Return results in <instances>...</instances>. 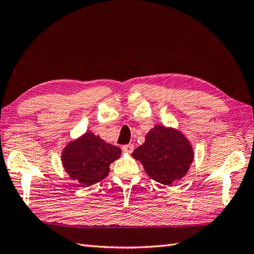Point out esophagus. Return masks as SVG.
<instances>
[{"mask_svg": "<svg viewBox=\"0 0 254 254\" xmlns=\"http://www.w3.org/2000/svg\"><path fill=\"white\" fill-rule=\"evenodd\" d=\"M122 150H123V152H126L127 154H131L134 150V145H133V144H127V145L122 146Z\"/></svg>", "mask_w": 254, "mask_h": 254, "instance_id": "esophagus-1", "label": "esophagus"}]
</instances>
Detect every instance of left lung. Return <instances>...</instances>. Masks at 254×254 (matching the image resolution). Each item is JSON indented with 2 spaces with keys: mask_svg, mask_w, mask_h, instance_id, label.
Listing matches in <instances>:
<instances>
[{
  "mask_svg": "<svg viewBox=\"0 0 254 254\" xmlns=\"http://www.w3.org/2000/svg\"><path fill=\"white\" fill-rule=\"evenodd\" d=\"M152 180L172 185L186 176L195 153L190 140L178 128L156 124L145 135V142L132 153Z\"/></svg>",
  "mask_w": 254,
  "mask_h": 254,
  "instance_id": "8db88e82",
  "label": "left lung"
}]
</instances>
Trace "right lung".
<instances>
[{
  "label": "right lung",
  "instance_id": "add662e5",
  "mask_svg": "<svg viewBox=\"0 0 254 254\" xmlns=\"http://www.w3.org/2000/svg\"><path fill=\"white\" fill-rule=\"evenodd\" d=\"M121 156V148L86 132L69 142L62 152V163L69 177L80 186H91L104 180L110 164Z\"/></svg>",
  "mask_w": 254,
  "mask_h": 254
}]
</instances>
